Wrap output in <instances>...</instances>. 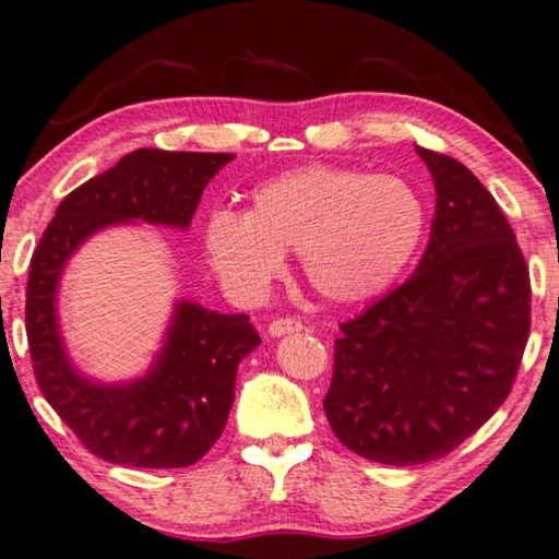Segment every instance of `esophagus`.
Wrapping results in <instances>:
<instances>
[{
	"label": "esophagus",
	"mask_w": 559,
	"mask_h": 559,
	"mask_svg": "<svg viewBox=\"0 0 559 559\" xmlns=\"http://www.w3.org/2000/svg\"><path fill=\"white\" fill-rule=\"evenodd\" d=\"M299 330H302V322L295 320V318H277V320L270 322V335L272 337L299 333Z\"/></svg>",
	"instance_id": "34e87169"
}]
</instances>
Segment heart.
Returning <instances> with one entry per match:
<instances>
[{"instance_id": "1", "label": "heart", "mask_w": 559, "mask_h": 559, "mask_svg": "<svg viewBox=\"0 0 559 559\" xmlns=\"http://www.w3.org/2000/svg\"><path fill=\"white\" fill-rule=\"evenodd\" d=\"M424 226V204L406 181L307 166L260 186L247 214H209L204 252L241 297H262L282 274L285 252H299L314 293L333 302H362L399 277Z\"/></svg>"}]
</instances>
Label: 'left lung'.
I'll use <instances>...</instances> for the list:
<instances>
[{"mask_svg": "<svg viewBox=\"0 0 559 559\" xmlns=\"http://www.w3.org/2000/svg\"><path fill=\"white\" fill-rule=\"evenodd\" d=\"M436 186L416 272L340 325L322 401L353 454L391 466L441 459L507 401L530 337V270L512 226L456 158L416 148Z\"/></svg>", "mask_w": 559, "mask_h": 559, "instance_id": "1", "label": "left lung"}]
</instances>
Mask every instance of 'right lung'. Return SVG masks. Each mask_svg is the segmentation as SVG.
<instances>
[{
    "label": "right lung",
    "mask_w": 559,
    "mask_h": 559,
    "mask_svg": "<svg viewBox=\"0 0 559 559\" xmlns=\"http://www.w3.org/2000/svg\"><path fill=\"white\" fill-rule=\"evenodd\" d=\"M234 153L139 148L60 201L32 254L27 340L37 385L64 426L98 459L120 466H191L219 439L241 358L262 343L247 314L176 302L151 370L131 383L85 378L64 353L58 285L87 237L123 222L189 229L206 183Z\"/></svg>",
    "instance_id": "obj_1"
}]
</instances>
